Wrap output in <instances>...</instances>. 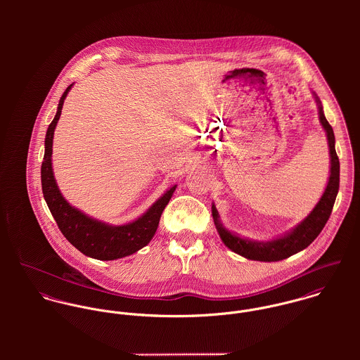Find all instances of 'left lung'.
Here are the masks:
<instances>
[{
	"instance_id": "obj_1",
	"label": "left lung",
	"mask_w": 360,
	"mask_h": 360,
	"mask_svg": "<svg viewBox=\"0 0 360 360\" xmlns=\"http://www.w3.org/2000/svg\"><path fill=\"white\" fill-rule=\"evenodd\" d=\"M313 96L319 108V120L321 123V127L326 131L328 150H330V177L327 181V187L320 201L295 229H292L290 233L284 234L283 237H278L266 243L243 238L231 233L230 230H227L221 224L217 209L213 204L212 216L221 241L229 250H231L233 252L241 257L251 259V260H260V262H277V260L290 257L294 254H298L316 240V237L320 234V231L323 230V227L326 226L331 214L333 206L338 194V188H340V160L335 153V137H334L333 127L330 126V123L324 116L323 106L319 97L314 93Z\"/></svg>"
}]
</instances>
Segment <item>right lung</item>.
<instances>
[{"label":"right lung","instance_id":"add662e5","mask_svg":"<svg viewBox=\"0 0 360 360\" xmlns=\"http://www.w3.org/2000/svg\"><path fill=\"white\" fill-rule=\"evenodd\" d=\"M72 86L73 84H70L62 94L56 115L46 134V151L41 165V187L44 200L65 238L82 254L100 260L129 257L144 248L153 240L160 214L170 201L177 186L170 187L143 216L122 226L106 224L89 217L82 210L69 205L56 186L52 172L51 156L53 131L62 112L63 101Z\"/></svg>","mask_w":360,"mask_h":360}]
</instances>
